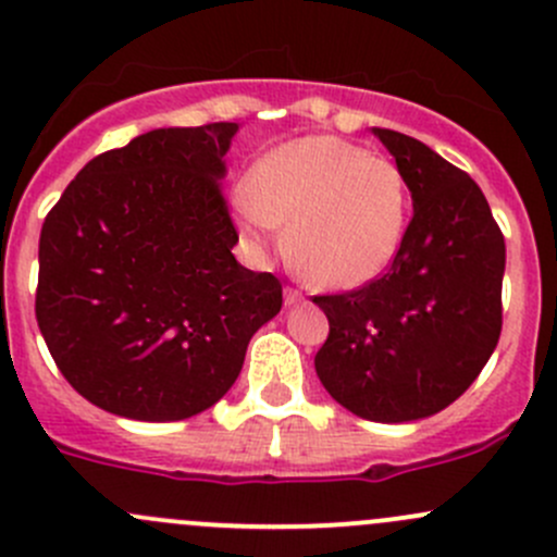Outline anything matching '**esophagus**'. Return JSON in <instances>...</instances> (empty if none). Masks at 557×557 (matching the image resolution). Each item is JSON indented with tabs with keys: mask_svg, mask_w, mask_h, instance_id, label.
<instances>
[{
	"mask_svg": "<svg viewBox=\"0 0 557 557\" xmlns=\"http://www.w3.org/2000/svg\"><path fill=\"white\" fill-rule=\"evenodd\" d=\"M284 302H286V306H297V302H302V292L295 289V286H286Z\"/></svg>",
	"mask_w": 557,
	"mask_h": 557,
	"instance_id": "1",
	"label": "esophagus"
}]
</instances>
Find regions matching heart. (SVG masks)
Listing matches in <instances>:
<instances>
[{"mask_svg":"<svg viewBox=\"0 0 557 557\" xmlns=\"http://www.w3.org/2000/svg\"><path fill=\"white\" fill-rule=\"evenodd\" d=\"M236 209L255 240L289 225V260L308 281L354 289L403 246L407 185L397 165L335 136L289 141L255 165Z\"/></svg>","mask_w":557,"mask_h":557,"instance_id":"1","label":"heart"}]
</instances>
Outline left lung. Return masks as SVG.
Here are the masks:
<instances>
[{
    "label": "left lung",
    "instance_id": "obj_1",
    "mask_svg": "<svg viewBox=\"0 0 557 557\" xmlns=\"http://www.w3.org/2000/svg\"><path fill=\"white\" fill-rule=\"evenodd\" d=\"M372 131L403 171L412 220L386 273L313 297L330 321L317 375L354 416L403 423L456 403L491 359L504 236L467 171L412 136Z\"/></svg>",
    "mask_w": 557,
    "mask_h": 557
}]
</instances>
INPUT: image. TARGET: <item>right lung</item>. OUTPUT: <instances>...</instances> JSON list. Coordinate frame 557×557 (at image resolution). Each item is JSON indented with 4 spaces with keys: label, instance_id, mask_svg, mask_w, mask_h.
Masks as SVG:
<instances>
[{
    "label": "right lung",
    "instance_id": "right-lung-1",
    "mask_svg": "<svg viewBox=\"0 0 557 557\" xmlns=\"http://www.w3.org/2000/svg\"><path fill=\"white\" fill-rule=\"evenodd\" d=\"M238 123L158 128L96 154L48 211L37 311L61 375L134 421L220 403L281 311V281L238 265L222 176Z\"/></svg>",
    "mask_w": 557,
    "mask_h": 557
}]
</instances>
